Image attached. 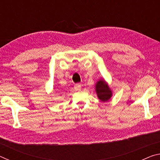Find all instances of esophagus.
I'll return each instance as SVG.
<instances>
[{"instance_id": "esophagus-1", "label": "esophagus", "mask_w": 160, "mask_h": 160, "mask_svg": "<svg viewBox=\"0 0 160 160\" xmlns=\"http://www.w3.org/2000/svg\"><path fill=\"white\" fill-rule=\"evenodd\" d=\"M74 88H75V90L80 91L81 90V85H80V84H76V85H75Z\"/></svg>"}]
</instances>
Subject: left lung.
<instances>
[{"label": "left lung", "mask_w": 160, "mask_h": 160, "mask_svg": "<svg viewBox=\"0 0 160 160\" xmlns=\"http://www.w3.org/2000/svg\"><path fill=\"white\" fill-rule=\"evenodd\" d=\"M95 91L97 97L101 102H105L109 101L112 97V91L104 79L99 80L96 83Z\"/></svg>", "instance_id": "left-lung-1"}]
</instances>
